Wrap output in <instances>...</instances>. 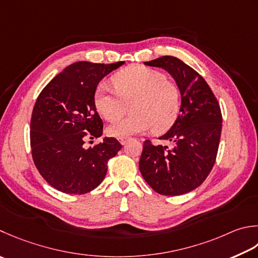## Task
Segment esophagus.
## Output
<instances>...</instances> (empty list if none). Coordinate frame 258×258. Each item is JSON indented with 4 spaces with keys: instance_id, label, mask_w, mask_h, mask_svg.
<instances>
[{
    "instance_id": "1",
    "label": "esophagus",
    "mask_w": 258,
    "mask_h": 258,
    "mask_svg": "<svg viewBox=\"0 0 258 258\" xmlns=\"http://www.w3.org/2000/svg\"><path fill=\"white\" fill-rule=\"evenodd\" d=\"M118 140H119V143L122 144V145H124L126 142H127L128 138H120V139H118Z\"/></svg>"
}]
</instances>
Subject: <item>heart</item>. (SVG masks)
Here are the masks:
<instances>
[{
    "label": "heart",
    "mask_w": 258,
    "mask_h": 258,
    "mask_svg": "<svg viewBox=\"0 0 258 258\" xmlns=\"http://www.w3.org/2000/svg\"><path fill=\"white\" fill-rule=\"evenodd\" d=\"M114 89L104 84L95 90L94 103L98 113L109 122L107 132L114 138H128L153 128L154 133L169 130L178 118L180 90L174 82L158 70L146 67H131L112 78Z\"/></svg>",
    "instance_id": "1"
}]
</instances>
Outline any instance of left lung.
I'll return each instance as SVG.
<instances>
[{
  "mask_svg": "<svg viewBox=\"0 0 258 258\" xmlns=\"http://www.w3.org/2000/svg\"><path fill=\"white\" fill-rule=\"evenodd\" d=\"M168 72L181 94L180 115L159 140L168 145L145 141L139 168L156 192L180 196L204 182L215 164L221 134L220 106L206 80L188 64L172 55L144 62Z\"/></svg>",
  "mask_w": 258,
  "mask_h": 258,
  "instance_id": "1",
  "label": "left lung"
}]
</instances>
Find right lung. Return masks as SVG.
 <instances>
[{"instance_id": "right-lung-1", "label": "right lung", "mask_w": 258, "mask_h": 258, "mask_svg": "<svg viewBox=\"0 0 258 258\" xmlns=\"http://www.w3.org/2000/svg\"><path fill=\"white\" fill-rule=\"evenodd\" d=\"M122 64H70L45 86L34 104L30 132L34 164L43 179L63 194L94 190L105 178L108 160L122 149L114 138H104L93 148L84 146L87 138L103 134L95 90L105 76Z\"/></svg>"}]
</instances>
